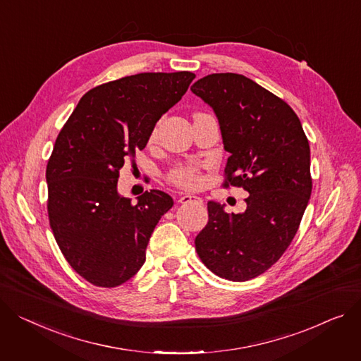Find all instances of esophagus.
I'll list each match as a JSON object with an SVG mask.
<instances>
[{
  "label": "esophagus",
  "instance_id": "esophagus-1",
  "mask_svg": "<svg viewBox=\"0 0 361 361\" xmlns=\"http://www.w3.org/2000/svg\"><path fill=\"white\" fill-rule=\"evenodd\" d=\"M180 203L181 204H203V200L200 197L196 196H190V195H184L180 197Z\"/></svg>",
  "mask_w": 361,
  "mask_h": 361
}]
</instances>
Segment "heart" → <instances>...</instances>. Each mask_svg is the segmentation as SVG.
<instances>
[{"label": "heart", "mask_w": 361, "mask_h": 361, "mask_svg": "<svg viewBox=\"0 0 361 361\" xmlns=\"http://www.w3.org/2000/svg\"><path fill=\"white\" fill-rule=\"evenodd\" d=\"M155 129L151 135V139L155 137ZM168 181L171 184L185 188V190H195L202 185V176H200V165L196 164H184L177 165L176 168L168 173Z\"/></svg>", "instance_id": "1"}]
</instances>
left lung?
Wrapping results in <instances>:
<instances>
[{"mask_svg": "<svg viewBox=\"0 0 361 361\" xmlns=\"http://www.w3.org/2000/svg\"><path fill=\"white\" fill-rule=\"evenodd\" d=\"M191 91L214 110L231 154L222 185L250 193L244 213L207 203L196 251L216 276L247 281L276 264L299 229L312 193L309 142L293 109L244 75L212 74Z\"/></svg>", "mask_w": 361, "mask_h": 361, "instance_id": "1", "label": "left lung"}]
</instances>
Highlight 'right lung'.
<instances>
[{
  "instance_id": "add662e5",
  "label": "right lung",
  "mask_w": 361,
  "mask_h": 361,
  "mask_svg": "<svg viewBox=\"0 0 361 361\" xmlns=\"http://www.w3.org/2000/svg\"><path fill=\"white\" fill-rule=\"evenodd\" d=\"M195 78L188 71L143 72L94 87L56 137L46 166L47 216L69 266L94 286L116 287L140 270L157 224L174 204L161 190L133 204L117 193V180Z\"/></svg>"
}]
</instances>
